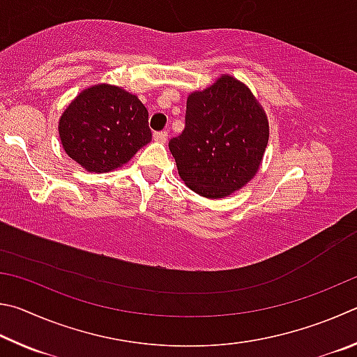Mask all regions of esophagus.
Instances as JSON below:
<instances>
[{
	"label": "esophagus",
	"mask_w": 357,
	"mask_h": 357,
	"mask_svg": "<svg viewBox=\"0 0 357 357\" xmlns=\"http://www.w3.org/2000/svg\"><path fill=\"white\" fill-rule=\"evenodd\" d=\"M153 141L165 144L167 141V131H156V133H153Z\"/></svg>",
	"instance_id": "34e87169"
}]
</instances>
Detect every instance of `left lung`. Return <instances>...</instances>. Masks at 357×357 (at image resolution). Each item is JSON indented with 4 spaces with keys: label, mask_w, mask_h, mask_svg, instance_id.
<instances>
[{
    "label": "left lung",
    "mask_w": 357,
    "mask_h": 357,
    "mask_svg": "<svg viewBox=\"0 0 357 357\" xmlns=\"http://www.w3.org/2000/svg\"><path fill=\"white\" fill-rule=\"evenodd\" d=\"M270 125L246 84L222 75L186 100L185 130L169 141L185 185L208 199L251 182L264 158Z\"/></svg>",
    "instance_id": "left-lung-1"
}]
</instances>
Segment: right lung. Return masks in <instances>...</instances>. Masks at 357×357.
<instances>
[{
    "label": "right lung",
    "mask_w": 357,
    "mask_h": 357,
    "mask_svg": "<svg viewBox=\"0 0 357 357\" xmlns=\"http://www.w3.org/2000/svg\"><path fill=\"white\" fill-rule=\"evenodd\" d=\"M58 130L66 153L97 174L123 166L152 139L146 106L111 84L79 92L62 112Z\"/></svg>",
    "instance_id": "1"
}]
</instances>
